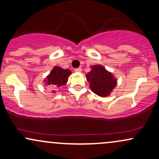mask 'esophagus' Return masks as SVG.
Instances as JSON below:
<instances>
[{
  "mask_svg": "<svg viewBox=\"0 0 159 159\" xmlns=\"http://www.w3.org/2000/svg\"><path fill=\"white\" fill-rule=\"evenodd\" d=\"M81 70H82L81 67H78V68H76V69H75V72H81Z\"/></svg>",
  "mask_w": 159,
  "mask_h": 159,
  "instance_id": "esophagus-1",
  "label": "esophagus"
}]
</instances>
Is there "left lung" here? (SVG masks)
Masks as SVG:
<instances>
[{
	"instance_id": "obj_1",
	"label": "left lung",
	"mask_w": 159,
	"mask_h": 159,
	"mask_svg": "<svg viewBox=\"0 0 159 159\" xmlns=\"http://www.w3.org/2000/svg\"><path fill=\"white\" fill-rule=\"evenodd\" d=\"M92 70L87 75L90 87L96 94L99 96H107L116 84L112 74L100 65L92 66Z\"/></svg>"
}]
</instances>
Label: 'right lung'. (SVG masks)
<instances>
[{"label":"right lung","mask_w":159,"mask_h":159,"mask_svg":"<svg viewBox=\"0 0 159 159\" xmlns=\"http://www.w3.org/2000/svg\"><path fill=\"white\" fill-rule=\"evenodd\" d=\"M71 74L69 69H63L55 66L50 75L47 77V84L53 87H61L65 85L68 81V77Z\"/></svg>","instance_id":"1"}]
</instances>
